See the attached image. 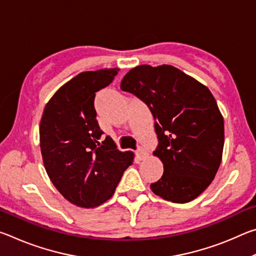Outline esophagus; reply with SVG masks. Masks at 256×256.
I'll return each instance as SVG.
<instances>
[{
  "label": "esophagus",
  "mask_w": 256,
  "mask_h": 256,
  "mask_svg": "<svg viewBox=\"0 0 256 256\" xmlns=\"http://www.w3.org/2000/svg\"><path fill=\"white\" fill-rule=\"evenodd\" d=\"M136 154L138 159H144L146 157V151L144 148H138L136 151Z\"/></svg>",
  "instance_id": "1"
}]
</instances>
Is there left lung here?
Returning <instances> with one entry per match:
<instances>
[{"label":"left lung","instance_id":"left-lung-1","mask_svg":"<svg viewBox=\"0 0 256 256\" xmlns=\"http://www.w3.org/2000/svg\"><path fill=\"white\" fill-rule=\"evenodd\" d=\"M120 89L144 102L154 116V154L164 174L150 185L152 192L174 203L194 200L214 180L222 157L224 118L211 92L172 66L134 68Z\"/></svg>","mask_w":256,"mask_h":256}]
</instances>
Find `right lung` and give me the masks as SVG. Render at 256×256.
<instances>
[{
  "instance_id": "add662e5",
  "label": "right lung",
  "mask_w": 256,
  "mask_h": 256,
  "mask_svg": "<svg viewBox=\"0 0 256 256\" xmlns=\"http://www.w3.org/2000/svg\"><path fill=\"white\" fill-rule=\"evenodd\" d=\"M118 68L82 72L55 92L42 112L40 138L45 170L73 204L94 208L112 198L133 154L102 138L96 92L112 84Z\"/></svg>"
}]
</instances>
